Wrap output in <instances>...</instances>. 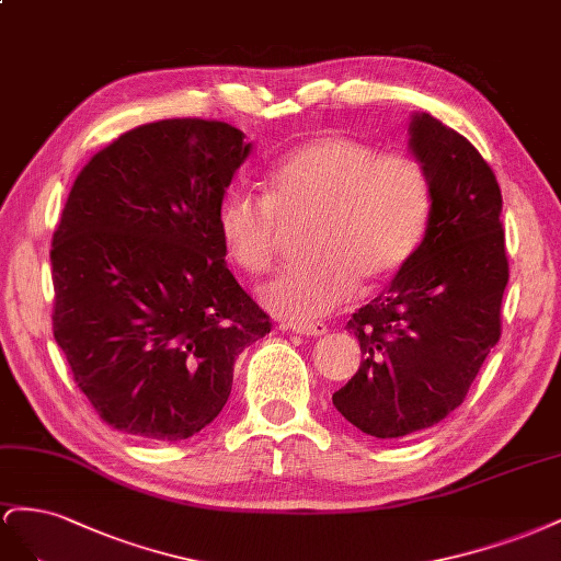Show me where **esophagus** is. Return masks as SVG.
Returning a JSON list of instances; mask_svg holds the SVG:
<instances>
[{
  "mask_svg": "<svg viewBox=\"0 0 561 561\" xmlns=\"http://www.w3.org/2000/svg\"><path fill=\"white\" fill-rule=\"evenodd\" d=\"M282 327L294 331V333H302V335H324L327 333V324H322V322H291V324H282Z\"/></svg>",
  "mask_w": 561,
  "mask_h": 561,
  "instance_id": "esophagus-1",
  "label": "esophagus"
}]
</instances>
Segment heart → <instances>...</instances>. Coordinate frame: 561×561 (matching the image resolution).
I'll return each mask as SVG.
<instances>
[{
    "label": "heart",
    "mask_w": 561,
    "mask_h": 561,
    "mask_svg": "<svg viewBox=\"0 0 561 561\" xmlns=\"http://www.w3.org/2000/svg\"><path fill=\"white\" fill-rule=\"evenodd\" d=\"M265 197L232 192L218 209V234L230 259L251 275L277 261L282 220L310 214L302 249L261 289L270 310L294 319L333 312L359 279L382 282L402 270L430 218V185L419 159L380 154L369 142L322 134L282 154L263 179Z\"/></svg>",
    "instance_id": "heart-1"
}]
</instances>
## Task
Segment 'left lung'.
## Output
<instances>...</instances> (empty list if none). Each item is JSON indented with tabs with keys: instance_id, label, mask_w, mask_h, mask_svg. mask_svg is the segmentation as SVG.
Listing matches in <instances>:
<instances>
[{
	"instance_id": "left-lung-1",
	"label": "left lung",
	"mask_w": 561,
	"mask_h": 561,
	"mask_svg": "<svg viewBox=\"0 0 561 561\" xmlns=\"http://www.w3.org/2000/svg\"><path fill=\"white\" fill-rule=\"evenodd\" d=\"M409 148L430 185L421 247L390 286L347 322L362 364L333 392L345 421L378 439L432 427L462 404L501 339L507 253L501 187L468 138L427 112Z\"/></svg>"
}]
</instances>
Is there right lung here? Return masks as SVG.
<instances>
[{
    "label": "right lung",
    "mask_w": 561,
    "mask_h": 561,
    "mask_svg": "<svg viewBox=\"0 0 561 561\" xmlns=\"http://www.w3.org/2000/svg\"><path fill=\"white\" fill-rule=\"evenodd\" d=\"M226 122L136 126L79 171L54 232V339L126 435L179 442L226 407L270 317L226 267L218 209L251 152Z\"/></svg>",
    "instance_id": "1"
}]
</instances>
